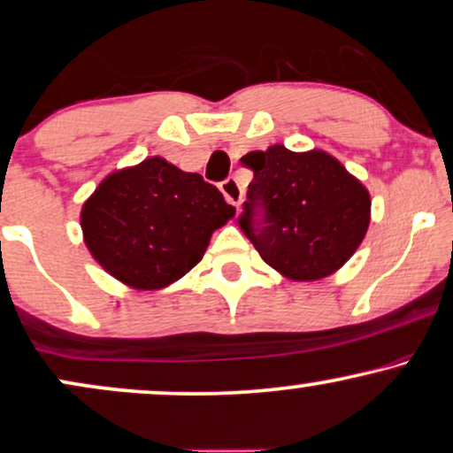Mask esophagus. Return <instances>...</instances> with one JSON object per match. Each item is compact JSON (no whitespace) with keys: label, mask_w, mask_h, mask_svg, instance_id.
Wrapping results in <instances>:
<instances>
[{"label":"esophagus","mask_w":453,"mask_h":453,"mask_svg":"<svg viewBox=\"0 0 453 453\" xmlns=\"http://www.w3.org/2000/svg\"><path fill=\"white\" fill-rule=\"evenodd\" d=\"M221 192H223V196L230 200L234 207H238V204L242 203L244 192H242V186L238 184L236 177H227V180L221 184Z\"/></svg>","instance_id":"esophagus-1"}]
</instances>
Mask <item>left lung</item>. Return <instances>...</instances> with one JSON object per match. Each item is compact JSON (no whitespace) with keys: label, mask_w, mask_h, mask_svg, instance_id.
Masks as SVG:
<instances>
[{"label":"left lung","mask_w":453,"mask_h":453,"mask_svg":"<svg viewBox=\"0 0 453 453\" xmlns=\"http://www.w3.org/2000/svg\"><path fill=\"white\" fill-rule=\"evenodd\" d=\"M242 163L255 175L240 227L261 259L295 282L339 272L368 232V188L319 148L293 152L273 144Z\"/></svg>","instance_id":"1"}]
</instances>
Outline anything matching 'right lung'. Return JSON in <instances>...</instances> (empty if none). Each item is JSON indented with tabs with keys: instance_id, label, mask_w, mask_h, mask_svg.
Wrapping results in <instances>:
<instances>
[{
	"instance_id": "add662e5",
	"label": "right lung",
	"mask_w": 453,
	"mask_h": 453,
	"mask_svg": "<svg viewBox=\"0 0 453 453\" xmlns=\"http://www.w3.org/2000/svg\"><path fill=\"white\" fill-rule=\"evenodd\" d=\"M236 209L203 175L163 157L108 173L81 209L88 250L135 290H160L203 259L215 230Z\"/></svg>"
}]
</instances>
